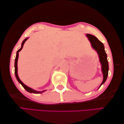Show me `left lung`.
Listing matches in <instances>:
<instances>
[{"mask_svg":"<svg viewBox=\"0 0 124 124\" xmlns=\"http://www.w3.org/2000/svg\"><path fill=\"white\" fill-rule=\"evenodd\" d=\"M86 36L88 38L89 41L91 42L92 47L98 53L100 58V61L102 65V71L103 75V80L100 86V87L102 84H103L105 81H106L108 75L109 64L107 60V55L106 52H105L103 44L96 37L90 35V34H87Z\"/></svg>","mask_w":124,"mask_h":124,"instance_id":"1","label":"left lung"}]
</instances>
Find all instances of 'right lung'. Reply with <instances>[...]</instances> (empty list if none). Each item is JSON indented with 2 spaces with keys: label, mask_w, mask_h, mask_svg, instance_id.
Masks as SVG:
<instances>
[{
  "label": "right lung",
  "mask_w": 124,
  "mask_h": 124,
  "mask_svg": "<svg viewBox=\"0 0 124 124\" xmlns=\"http://www.w3.org/2000/svg\"><path fill=\"white\" fill-rule=\"evenodd\" d=\"M28 38H26L23 41L22 43V45H21V48L20 49H18V51H17V53H16V57H15V76H16V78L17 81L19 82L21 84L22 86L23 87V88H24L26 91H28V92H29V93H35V94H40V93H43L44 92L46 91H35V90H33V89L31 88L30 87H29L28 86H27V85H24V84H23L21 80L20 79L19 77H18V74H17V60H18V52H19L20 51H21L22 50L23 47V45H24V44L25 43V42L27 41V40Z\"/></svg>",
  "instance_id": "add662e5"
}]
</instances>
